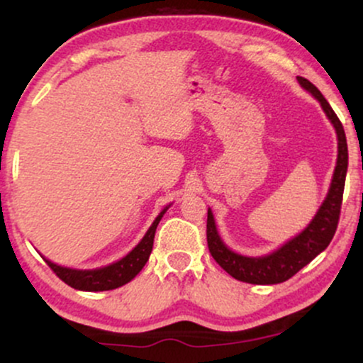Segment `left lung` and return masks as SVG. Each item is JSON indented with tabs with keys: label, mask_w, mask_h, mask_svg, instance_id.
Here are the masks:
<instances>
[{
	"label": "left lung",
	"mask_w": 363,
	"mask_h": 363,
	"mask_svg": "<svg viewBox=\"0 0 363 363\" xmlns=\"http://www.w3.org/2000/svg\"><path fill=\"white\" fill-rule=\"evenodd\" d=\"M297 80L302 85V89H306L320 102L323 111L326 112L328 119L331 121V124L336 129V135H338V160H336L331 186H329L326 199H324L318 213L312 218V222L297 237H294V239L283 244L280 249L268 254V256L247 257L230 251L223 244L218 232H216L213 213H211V210H208L206 240L211 256L235 280L252 283V285H274V283L289 280L328 247L333 235H335L336 227H338L345 191V177H347L348 169L347 136H345L343 124H341L338 116L331 109V106L323 97L318 86H314L309 80L302 77H297Z\"/></svg>",
	"instance_id": "obj_1"
}]
</instances>
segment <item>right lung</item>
I'll return each mask as SVG.
<instances>
[{"instance_id": "add662e5", "label": "right lung", "mask_w": 363, "mask_h": 363, "mask_svg": "<svg viewBox=\"0 0 363 363\" xmlns=\"http://www.w3.org/2000/svg\"><path fill=\"white\" fill-rule=\"evenodd\" d=\"M167 208L160 211V215L157 216L155 222L152 223V227L148 228V232L145 234L143 239L140 240V244L133 249L128 256H124L123 259L112 262L109 266H104L99 269H72V268H62L45 259L49 264V268L56 273V277H60L66 285H69L72 289L83 290V291H104V290H114L118 286L126 285L128 281H131L141 272L145 264H147L150 252L153 247V237H155L157 225L162 220Z\"/></svg>"}]
</instances>
